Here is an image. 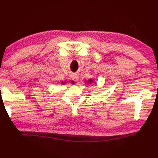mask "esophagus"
Masks as SVG:
<instances>
[{
	"label": "esophagus",
	"instance_id": "34e87169",
	"mask_svg": "<svg viewBox=\"0 0 158 158\" xmlns=\"http://www.w3.org/2000/svg\"><path fill=\"white\" fill-rule=\"evenodd\" d=\"M72 80H74V81H78V78H79V77H78V74H73V75H72Z\"/></svg>",
	"mask_w": 158,
	"mask_h": 158
}]
</instances>
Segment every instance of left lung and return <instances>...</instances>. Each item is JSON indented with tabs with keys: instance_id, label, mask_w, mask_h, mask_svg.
<instances>
[{
	"instance_id": "obj_1",
	"label": "left lung",
	"mask_w": 158,
	"mask_h": 158,
	"mask_svg": "<svg viewBox=\"0 0 158 158\" xmlns=\"http://www.w3.org/2000/svg\"><path fill=\"white\" fill-rule=\"evenodd\" d=\"M92 81H93V80H91V79H90V80H89V83H91V82H92Z\"/></svg>"
}]
</instances>
